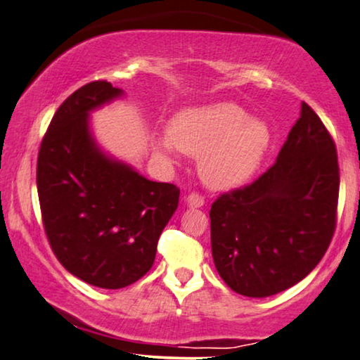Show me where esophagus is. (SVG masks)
<instances>
[{
  "label": "esophagus",
  "instance_id": "obj_1",
  "mask_svg": "<svg viewBox=\"0 0 360 360\" xmlns=\"http://www.w3.org/2000/svg\"><path fill=\"white\" fill-rule=\"evenodd\" d=\"M203 203H205V198L198 193H190L188 197L185 198V205L188 208H200V207H203Z\"/></svg>",
  "mask_w": 360,
  "mask_h": 360
}]
</instances>
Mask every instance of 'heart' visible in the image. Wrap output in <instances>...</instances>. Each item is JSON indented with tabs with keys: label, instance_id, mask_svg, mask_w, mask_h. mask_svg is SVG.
Listing matches in <instances>:
<instances>
[{
	"label": "heart",
	"instance_id": "heart-1",
	"mask_svg": "<svg viewBox=\"0 0 360 360\" xmlns=\"http://www.w3.org/2000/svg\"><path fill=\"white\" fill-rule=\"evenodd\" d=\"M273 142L269 124L235 102L188 107L170 120L169 137L157 140L165 155L179 148L198 157V175L208 188L235 190L259 170Z\"/></svg>",
	"mask_w": 360,
	"mask_h": 360
}]
</instances>
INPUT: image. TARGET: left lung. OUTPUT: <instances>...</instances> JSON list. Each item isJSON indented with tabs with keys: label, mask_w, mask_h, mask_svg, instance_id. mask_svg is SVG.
<instances>
[{
	"label": "left lung",
	"mask_w": 360,
	"mask_h": 360,
	"mask_svg": "<svg viewBox=\"0 0 360 360\" xmlns=\"http://www.w3.org/2000/svg\"><path fill=\"white\" fill-rule=\"evenodd\" d=\"M338 152L306 102L276 162L258 180L221 195L210 210L212 255L233 291L268 297L304 279L335 228Z\"/></svg>",
	"instance_id": "8db88e82"
}]
</instances>
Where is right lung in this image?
Listing matches in <instances>:
<instances>
[{"mask_svg":"<svg viewBox=\"0 0 360 360\" xmlns=\"http://www.w3.org/2000/svg\"><path fill=\"white\" fill-rule=\"evenodd\" d=\"M89 82L60 104L37 155V195L56 258L84 283L120 289L152 268L180 190L140 175L96 142L91 112L120 99Z\"/></svg>","mask_w":360,"mask_h":360,"instance_id":"obj_1","label":"right lung"}]
</instances>
